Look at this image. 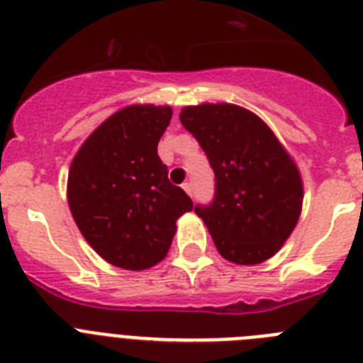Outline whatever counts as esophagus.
<instances>
[{"label": "esophagus", "mask_w": 363, "mask_h": 363, "mask_svg": "<svg viewBox=\"0 0 363 363\" xmlns=\"http://www.w3.org/2000/svg\"><path fill=\"white\" fill-rule=\"evenodd\" d=\"M182 187H184V191L187 192L189 196H192V185L191 184H184V185H182Z\"/></svg>", "instance_id": "obj_1"}]
</instances>
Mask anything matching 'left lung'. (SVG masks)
<instances>
[{
	"label": "left lung",
	"instance_id": "1",
	"mask_svg": "<svg viewBox=\"0 0 363 363\" xmlns=\"http://www.w3.org/2000/svg\"><path fill=\"white\" fill-rule=\"evenodd\" d=\"M179 121L196 138L216 178L213 203L194 213L218 252L238 265L277 255L298 223L303 184L296 163L255 112L233 104L184 107Z\"/></svg>",
	"mask_w": 363,
	"mask_h": 363
}]
</instances>
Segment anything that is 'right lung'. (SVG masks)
<instances>
[{"mask_svg":"<svg viewBox=\"0 0 363 363\" xmlns=\"http://www.w3.org/2000/svg\"><path fill=\"white\" fill-rule=\"evenodd\" d=\"M171 118L167 105H129L99 125L70 163L67 198L79 233L105 262L127 271L160 264L176 220L192 211L158 156Z\"/></svg>","mask_w":363,"mask_h":363,"instance_id":"obj_1","label":"right lung"}]
</instances>
